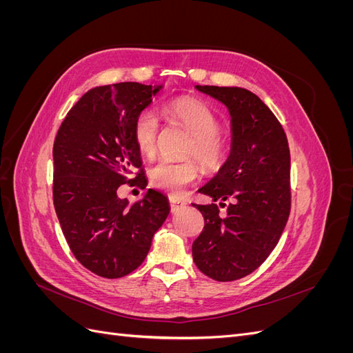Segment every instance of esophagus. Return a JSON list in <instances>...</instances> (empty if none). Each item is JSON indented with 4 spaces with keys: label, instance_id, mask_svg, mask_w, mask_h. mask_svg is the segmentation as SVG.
I'll return each instance as SVG.
<instances>
[{
    "label": "esophagus",
    "instance_id": "obj_1",
    "mask_svg": "<svg viewBox=\"0 0 353 353\" xmlns=\"http://www.w3.org/2000/svg\"><path fill=\"white\" fill-rule=\"evenodd\" d=\"M169 201H170V210H172V212H176L179 209H183L187 205L185 200L179 199V197H170Z\"/></svg>",
    "mask_w": 353,
    "mask_h": 353
}]
</instances>
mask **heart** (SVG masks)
<instances>
[{
  "label": "heart",
  "mask_w": 353,
  "mask_h": 353,
  "mask_svg": "<svg viewBox=\"0 0 353 353\" xmlns=\"http://www.w3.org/2000/svg\"><path fill=\"white\" fill-rule=\"evenodd\" d=\"M174 123L191 135L184 154L196 157L206 172H215L225 165L230 156L228 138L221 134V122L205 103L194 99H175L165 108ZM160 122L154 110L144 109L137 114L132 125V135L138 150L145 157H153L157 150ZM199 176V165L193 159L169 160L162 159L150 170L153 187L170 194L183 193L184 188Z\"/></svg>",
  "instance_id": "obj_1"
}]
</instances>
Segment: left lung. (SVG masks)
Masks as SVG:
<instances>
[{"label":"left lung","mask_w":353,"mask_h":353,"mask_svg":"<svg viewBox=\"0 0 353 353\" xmlns=\"http://www.w3.org/2000/svg\"><path fill=\"white\" fill-rule=\"evenodd\" d=\"M196 88L228 108L232 147L219 174L199 190L213 201L231 200L225 216L216 203H193L205 218L193 259L210 279L234 281L259 268L284 231L292 208L290 150L281 123L258 95L237 87Z\"/></svg>","instance_id":"left-lung-1"}]
</instances>
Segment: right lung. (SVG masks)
Masks as SVG:
<instances>
[{
  "label": "right lung",
  "mask_w": 353,
  "mask_h": 353,
  "mask_svg": "<svg viewBox=\"0 0 353 353\" xmlns=\"http://www.w3.org/2000/svg\"><path fill=\"white\" fill-rule=\"evenodd\" d=\"M152 85L121 82L85 92L61 122L52 147V201L74 258L104 279L143 263L169 215L165 194L148 190L128 205L122 184L145 185L132 125L157 94Z\"/></svg>",
  "instance_id": "add662e5"
}]
</instances>
